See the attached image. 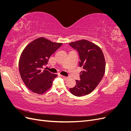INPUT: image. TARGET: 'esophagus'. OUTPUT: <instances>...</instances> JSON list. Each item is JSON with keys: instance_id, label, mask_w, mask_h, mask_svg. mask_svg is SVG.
Returning a JSON list of instances; mask_svg holds the SVG:
<instances>
[{"instance_id": "obj_1", "label": "esophagus", "mask_w": 131, "mask_h": 131, "mask_svg": "<svg viewBox=\"0 0 131 131\" xmlns=\"http://www.w3.org/2000/svg\"><path fill=\"white\" fill-rule=\"evenodd\" d=\"M61 77L63 79H64V80H67L68 79V78L66 77H64V76H63V75H61Z\"/></svg>"}]
</instances>
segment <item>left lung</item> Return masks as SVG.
Listing matches in <instances>:
<instances>
[{
	"label": "left lung",
	"instance_id": "left-lung-1",
	"mask_svg": "<svg viewBox=\"0 0 131 131\" xmlns=\"http://www.w3.org/2000/svg\"><path fill=\"white\" fill-rule=\"evenodd\" d=\"M69 45L78 51L79 66L83 68L80 80H76V85L69 91L74 96L81 97L92 92L102 80L105 70V58L100 47L85 39Z\"/></svg>",
	"mask_w": 131,
	"mask_h": 131
}]
</instances>
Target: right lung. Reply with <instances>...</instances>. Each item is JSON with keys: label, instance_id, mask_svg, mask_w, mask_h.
Here are the masks:
<instances>
[{"label": "right lung", "instance_id": "obj_1", "mask_svg": "<svg viewBox=\"0 0 131 131\" xmlns=\"http://www.w3.org/2000/svg\"><path fill=\"white\" fill-rule=\"evenodd\" d=\"M62 45L41 37L30 42L23 50L19 59V72L23 82L33 92L43 94L52 86L57 75L42 68Z\"/></svg>", "mask_w": 131, "mask_h": 131}]
</instances>
